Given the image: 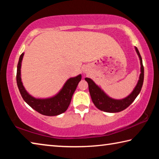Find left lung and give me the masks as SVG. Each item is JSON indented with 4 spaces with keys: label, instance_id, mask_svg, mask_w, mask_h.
I'll return each instance as SVG.
<instances>
[{
    "label": "left lung",
    "instance_id": "obj_1",
    "mask_svg": "<svg viewBox=\"0 0 159 159\" xmlns=\"http://www.w3.org/2000/svg\"><path fill=\"white\" fill-rule=\"evenodd\" d=\"M134 49L138 54L140 61V74H139L138 83L132 93L126 98L121 99H116L110 98L102 90L100 87L96 84L90 78H85V80L88 83V88L90 94L91 99L97 108L101 111L109 113H116L123 111L133 103V101L140 93L144 81V66L142 64V60L139 50L136 47Z\"/></svg>",
    "mask_w": 159,
    "mask_h": 159
}]
</instances>
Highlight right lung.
<instances>
[{"label":"right lung","instance_id":"1","mask_svg":"<svg viewBox=\"0 0 159 159\" xmlns=\"http://www.w3.org/2000/svg\"><path fill=\"white\" fill-rule=\"evenodd\" d=\"M24 55L25 53L23 52L20 55L17 69V83L24 100L32 109L45 116H53L65 112L69 106L77 85L81 80V74L67 80L62 88L55 95L48 98H36L26 90L21 81V66Z\"/></svg>","mask_w":159,"mask_h":159}]
</instances>
